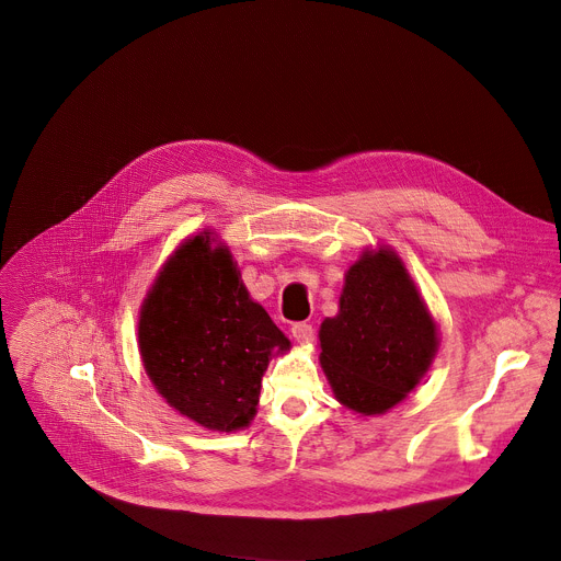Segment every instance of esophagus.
Masks as SVG:
<instances>
[{
  "label": "esophagus",
  "mask_w": 561,
  "mask_h": 561,
  "mask_svg": "<svg viewBox=\"0 0 561 561\" xmlns=\"http://www.w3.org/2000/svg\"><path fill=\"white\" fill-rule=\"evenodd\" d=\"M291 337L299 344H312L314 342V328L310 323H294L291 325Z\"/></svg>",
  "instance_id": "1"
}]
</instances>
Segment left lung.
Instances as JSON below:
<instances>
[{"label":"left lung","instance_id":"8db88e82","mask_svg":"<svg viewBox=\"0 0 561 561\" xmlns=\"http://www.w3.org/2000/svg\"><path fill=\"white\" fill-rule=\"evenodd\" d=\"M321 369L335 399L357 414H385L431 369L439 335L403 260L365 251L344 276L340 312L319 328Z\"/></svg>","mask_w":561,"mask_h":561}]
</instances>
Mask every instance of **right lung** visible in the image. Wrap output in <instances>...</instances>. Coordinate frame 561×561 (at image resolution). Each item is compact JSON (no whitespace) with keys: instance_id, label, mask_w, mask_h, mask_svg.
I'll use <instances>...</instances> for the list:
<instances>
[{"instance_id":"obj_1","label":"right lung","mask_w":561,"mask_h":561,"mask_svg":"<svg viewBox=\"0 0 561 561\" xmlns=\"http://www.w3.org/2000/svg\"><path fill=\"white\" fill-rule=\"evenodd\" d=\"M185 240L164 262L138 319L142 365L179 414L233 433L255 416L262 376L289 340L255 304L228 247Z\"/></svg>"}]
</instances>
